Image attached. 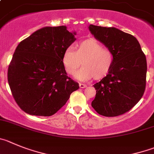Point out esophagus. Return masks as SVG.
Wrapping results in <instances>:
<instances>
[{"label":"esophagus","instance_id":"34e87169","mask_svg":"<svg viewBox=\"0 0 154 154\" xmlns=\"http://www.w3.org/2000/svg\"><path fill=\"white\" fill-rule=\"evenodd\" d=\"M86 86L87 85L85 84H83V83H79V87L81 88H85Z\"/></svg>","mask_w":154,"mask_h":154}]
</instances>
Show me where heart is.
I'll use <instances>...</instances> for the list:
<instances>
[{"label": "heart", "mask_w": 154, "mask_h": 154, "mask_svg": "<svg viewBox=\"0 0 154 154\" xmlns=\"http://www.w3.org/2000/svg\"><path fill=\"white\" fill-rule=\"evenodd\" d=\"M62 63L69 75L76 73L75 78L80 80H89L94 78L99 80L105 78L110 72L114 55L108 48L104 47L101 43L94 39H87L79 42L75 46V50L68 48L62 56Z\"/></svg>", "instance_id": "obj_1"}]
</instances>
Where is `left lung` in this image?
Masks as SVG:
<instances>
[{
	"label": "left lung",
	"instance_id": "left-lung-1",
	"mask_svg": "<svg viewBox=\"0 0 154 154\" xmlns=\"http://www.w3.org/2000/svg\"><path fill=\"white\" fill-rule=\"evenodd\" d=\"M88 28L114 55L110 72L93 85L96 94L91 106L103 116H119L131 109L144 93L146 56L137 39L129 33L92 24Z\"/></svg>",
	"mask_w": 154,
	"mask_h": 154
}]
</instances>
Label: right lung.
Instances as JSON below:
<instances>
[{"label":"right lung","instance_id":"obj_1","mask_svg":"<svg viewBox=\"0 0 154 154\" xmlns=\"http://www.w3.org/2000/svg\"><path fill=\"white\" fill-rule=\"evenodd\" d=\"M66 26H46L22 40L8 71L12 95L18 106L31 115L51 116L79 89L69 78L62 56L75 40Z\"/></svg>","mask_w":154,"mask_h":154}]
</instances>
